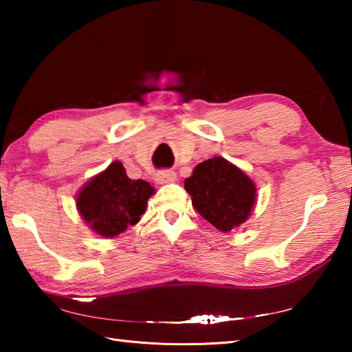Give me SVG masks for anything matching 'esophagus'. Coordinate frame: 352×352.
Returning a JSON list of instances; mask_svg holds the SVG:
<instances>
[{"label": "esophagus", "instance_id": "1", "mask_svg": "<svg viewBox=\"0 0 352 352\" xmlns=\"http://www.w3.org/2000/svg\"><path fill=\"white\" fill-rule=\"evenodd\" d=\"M155 182L159 184H168L177 182V174L174 170H160L155 174Z\"/></svg>", "mask_w": 352, "mask_h": 352}]
</instances>
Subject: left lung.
<instances>
[{
	"mask_svg": "<svg viewBox=\"0 0 352 352\" xmlns=\"http://www.w3.org/2000/svg\"><path fill=\"white\" fill-rule=\"evenodd\" d=\"M184 189L192 197L195 210L223 233L250 218L257 198L251 178L223 157L197 164L184 180Z\"/></svg>",
	"mask_w": 352,
	"mask_h": 352,
	"instance_id": "obj_1",
	"label": "left lung"
}]
</instances>
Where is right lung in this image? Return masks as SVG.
<instances>
[{"mask_svg": "<svg viewBox=\"0 0 352 352\" xmlns=\"http://www.w3.org/2000/svg\"><path fill=\"white\" fill-rule=\"evenodd\" d=\"M154 188L144 180L126 177L121 162L91 178L77 195V210L96 234L116 237L136 226L145 213Z\"/></svg>", "mask_w": 352, "mask_h": 352, "instance_id": "obj_1", "label": "right lung"}]
</instances>
